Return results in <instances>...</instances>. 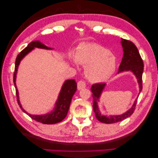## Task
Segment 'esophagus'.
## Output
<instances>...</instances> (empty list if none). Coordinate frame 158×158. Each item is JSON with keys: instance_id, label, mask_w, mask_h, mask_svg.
Wrapping results in <instances>:
<instances>
[{"instance_id": "esophagus-1", "label": "esophagus", "mask_w": 158, "mask_h": 158, "mask_svg": "<svg viewBox=\"0 0 158 158\" xmlns=\"http://www.w3.org/2000/svg\"><path fill=\"white\" fill-rule=\"evenodd\" d=\"M85 88V83L83 81H79L77 83V89L79 90Z\"/></svg>"}]
</instances>
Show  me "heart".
Wrapping results in <instances>:
<instances>
[{"label":"heart","instance_id":"1","mask_svg":"<svg viewBox=\"0 0 158 158\" xmlns=\"http://www.w3.org/2000/svg\"><path fill=\"white\" fill-rule=\"evenodd\" d=\"M74 64L77 62L86 68V75L90 81L99 83L108 80L115 72L117 60L115 56L105 47L96 43L82 45L72 58Z\"/></svg>","mask_w":158,"mask_h":158}]
</instances>
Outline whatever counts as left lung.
<instances>
[{"mask_svg":"<svg viewBox=\"0 0 158 158\" xmlns=\"http://www.w3.org/2000/svg\"><path fill=\"white\" fill-rule=\"evenodd\" d=\"M122 45L123 50V56L119 67V72L123 71H132L138 80L140 92H141L143 89V61L141 58L139 50L137 49L136 45L132 42L126 39L122 40ZM105 83H95L93 84L91 88V91L92 92L93 96V109L95 113L96 117L100 122L105 123H113L119 122L125 119L127 117L132 115L136 108L137 99L134 102L132 108L127 110L125 113L120 115H113V116H104L102 115L98 109V103L97 101H99L98 98H100L102 91L105 88Z\"/></svg>","mask_w":158,"mask_h":158,"instance_id":"8db88e82","label":"left lung"}]
</instances>
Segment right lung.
<instances>
[{"label":"right lung","mask_w":158,"mask_h":158,"mask_svg":"<svg viewBox=\"0 0 158 158\" xmlns=\"http://www.w3.org/2000/svg\"><path fill=\"white\" fill-rule=\"evenodd\" d=\"M35 48H42V49H49L51 48H49L45 45L42 44L39 41H33L31 43H29L28 46L26 47L25 49H23L22 51L20 52L18 55L15 60V70L14 74H13V83H14V85L15 88V92H16V96H17V101L20 108L23 110V112L26 113L24 110L23 109L21 105H20L19 100V96H18V90L17 89L16 83H15V78H16V74L18 71V68L19 64V62L21 61L22 59L28 53L34 49ZM77 91V83L74 79H70L67 80L64 83V85L62 88L61 92H60L58 99L57 100L56 103V107L55 109L53 110L51 113H48L47 115H33L31 114L27 113L28 115L31 117L32 119L36 121V122H41L44 124H53L62 122V121L65 118L67 113H68L70 102L73 98V96L74 94Z\"/></svg>","instance_id":"add662e5"}]
</instances>
